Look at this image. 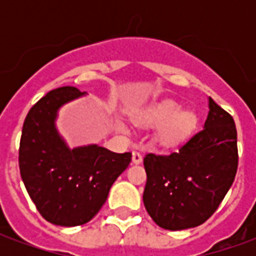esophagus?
Segmentation results:
<instances>
[{
  "mask_svg": "<svg viewBox=\"0 0 256 256\" xmlns=\"http://www.w3.org/2000/svg\"><path fill=\"white\" fill-rule=\"evenodd\" d=\"M132 162L134 164H140L142 162V155L140 150H133V155H132Z\"/></svg>",
  "mask_w": 256,
  "mask_h": 256,
  "instance_id": "esophagus-1",
  "label": "esophagus"
}]
</instances>
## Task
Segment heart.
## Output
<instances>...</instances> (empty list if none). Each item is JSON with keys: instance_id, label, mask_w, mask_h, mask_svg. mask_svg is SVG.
Returning <instances> with one entry per match:
<instances>
[{"instance_id": "heart-1", "label": "heart", "mask_w": 256, "mask_h": 256, "mask_svg": "<svg viewBox=\"0 0 256 256\" xmlns=\"http://www.w3.org/2000/svg\"><path fill=\"white\" fill-rule=\"evenodd\" d=\"M134 123L141 128H156L155 138L162 146H176L188 138L196 128V115L174 101H162L150 106L133 116ZM118 130L124 132L122 123H118Z\"/></svg>"}]
</instances>
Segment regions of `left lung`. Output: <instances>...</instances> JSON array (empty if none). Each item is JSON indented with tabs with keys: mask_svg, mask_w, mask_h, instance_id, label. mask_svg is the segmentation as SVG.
<instances>
[{
	"mask_svg": "<svg viewBox=\"0 0 256 256\" xmlns=\"http://www.w3.org/2000/svg\"><path fill=\"white\" fill-rule=\"evenodd\" d=\"M237 132L233 118L208 97L203 130L168 156L144 158V206L158 226L184 230L214 214L234 181Z\"/></svg>",
	"mask_w": 256,
	"mask_h": 256,
	"instance_id": "8db88e82",
	"label": "left lung"
}]
</instances>
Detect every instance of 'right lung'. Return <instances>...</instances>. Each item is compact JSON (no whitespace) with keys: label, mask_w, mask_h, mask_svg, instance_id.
Segmentation results:
<instances>
[{"label":"right lung","mask_w":256,"mask_h":256,"mask_svg":"<svg viewBox=\"0 0 256 256\" xmlns=\"http://www.w3.org/2000/svg\"><path fill=\"white\" fill-rule=\"evenodd\" d=\"M86 92L64 86L49 92L26 116L19 148L20 176L40 214L53 225L89 222L112 184L132 162L97 144L70 148L56 126L58 111Z\"/></svg>","instance_id":"obj_1"}]
</instances>
